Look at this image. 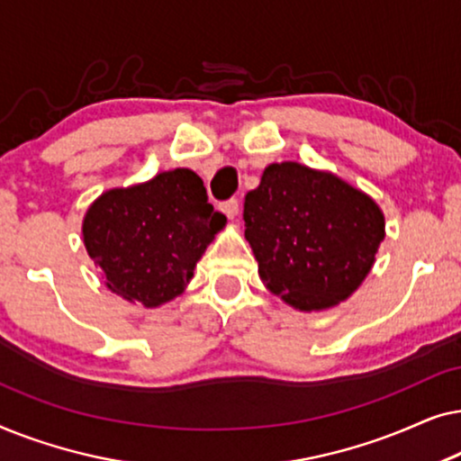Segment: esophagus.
Wrapping results in <instances>:
<instances>
[{"label":"esophagus","instance_id":"1","mask_svg":"<svg viewBox=\"0 0 461 461\" xmlns=\"http://www.w3.org/2000/svg\"><path fill=\"white\" fill-rule=\"evenodd\" d=\"M222 212H224L226 216H229L230 220H235V218L239 216V201H237V199L224 201V203H222Z\"/></svg>","mask_w":461,"mask_h":461}]
</instances>
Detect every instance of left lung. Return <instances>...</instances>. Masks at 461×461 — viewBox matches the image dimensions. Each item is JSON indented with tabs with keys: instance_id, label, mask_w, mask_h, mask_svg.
<instances>
[{
	"instance_id": "1",
	"label": "left lung",
	"mask_w": 461,
	"mask_h": 461,
	"mask_svg": "<svg viewBox=\"0 0 461 461\" xmlns=\"http://www.w3.org/2000/svg\"><path fill=\"white\" fill-rule=\"evenodd\" d=\"M245 239L267 289L298 311L350 298L384 241V213L369 194L331 172L270 163L245 194Z\"/></svg>"
}]
</instances>
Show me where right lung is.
Masks as SVG:
<instances>
[{
    "label": "right lung",
    "mask_w": 461,
    "mask_h": 461,
    "mask_svg": "<svg viewBox=\"0 0 461 461\" xmlns=\"http://www.w3.org/2000/svg\"><path fill=\"white\" fill-rule=\"evenodd\" d=\"M224 224V213L207 203L203 180L178 167L103 193L87 207L81 232L104 285L123 300L157 308L185 292Z\"/></svg>",
    "instance_id": "add662e5"
}]
</instances>
